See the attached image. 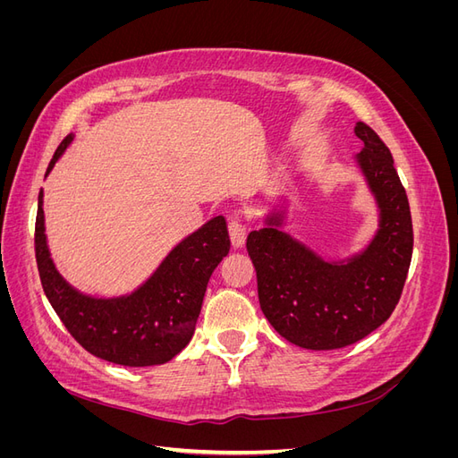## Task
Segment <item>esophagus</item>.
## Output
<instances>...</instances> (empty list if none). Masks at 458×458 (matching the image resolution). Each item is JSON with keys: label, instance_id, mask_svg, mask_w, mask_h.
<instances>
[{"label": "esophagus", "instance_id": "obj_1", "mask_svg": "<svg viewBox=\"0 0 458 458\" xmlns=\"http://www.w3.org/2000/svg\"><path fill=\"white\" fill-rule=\"evenodd\" d=\"M229 237L233 248H242L246 241V225L241 219H231L229 221Z\"/></svg>", "mask_w": 458, "mask_h": 458}]
</instances>
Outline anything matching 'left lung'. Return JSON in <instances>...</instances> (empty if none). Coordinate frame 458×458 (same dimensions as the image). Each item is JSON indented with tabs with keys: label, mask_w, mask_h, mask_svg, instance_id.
<instances>
[{
	"label": "left lung",
	"mask_w": 458,
	"mask_h": 458,
	"mask_svg": "<svg viewBox=\"0 0 458 458\" xmlns=\"http://www.w3.org/2000/svg\"><path fill=\"white\" fill-rule=\"evenodd\" d=\"M355 157L378 208V229L350 258L327 259L286 233V206H275L246 239L259 308L283 338L306 350H338L363 340L395 310L412 256L407 192L392 152L367 123H355Z\"/></svg>",
	"instance_id": "1"
}]
</instances>
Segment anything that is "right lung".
<instances>
[{
  "instance_id": "1",
  "label": "right lung",
  "mask_w": 458,
  "mask_h": 458,
  "mask_svg": "<svg viewBox=\"0 0 458 458\" xmlns=\"http://www.w3.org/2000/svg\"><path fill=\"white\" fill-rule=\"evenodd\" d=\"M72 140V135L64 137L47 174ZM229 248L225 217L216 216L179 242L133 293L89 296L66 283L55 267L46 237L44 191L38 197L36 261L41 286L74 340L108 363L152 367L168 363L182 352L195 335L208 281Z\"/></svg>"
}]
</instances>
